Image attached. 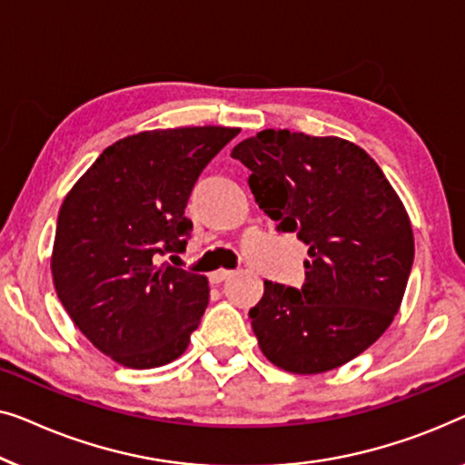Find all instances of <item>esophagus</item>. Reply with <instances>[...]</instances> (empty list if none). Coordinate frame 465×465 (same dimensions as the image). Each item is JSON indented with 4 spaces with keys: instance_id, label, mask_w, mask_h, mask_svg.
Instances as JSON below:
<instances>
[{
    "instance_id": "34e87169",
    "label": "esophagus",
    "mask_w": 465,
    "mask_h": 465,
    "mask_svg": "<svg viewBox=\"0 0 465 465\" xmlns=\"http://www.w3.org/2000/svg\"><path fill=\"white\" fill-rule=\"evenodd\" d=\"M232 273H233V272H230V270H217V272H213L208 278H211L213 284H221V282H223V280L230 278Z\"/></svg>"
}]
</instances>
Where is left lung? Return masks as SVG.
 <instances>
[{
	"label": "left lung",
	"mask_w": 465,
	"mask_h": 465,
	"mask_svg": "<svg viewBox=\"0 0 465 465\" xmlns=\"http://www.w3.org/2000/svg\"><path fill=\"white\" fill-rule=\"evenodd\" d=\"M259 208L310 246L301 289L267 282L248 312L263 356L295 375L337 369L401 310L415 240L407 208L356 143L261 130L232 149Z\"/></svg>",
	"instance_id": "8db88e82"
}]
</instances>
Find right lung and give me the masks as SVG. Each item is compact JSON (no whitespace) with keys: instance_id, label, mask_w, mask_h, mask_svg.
<instances>
[{"instance_id":"right-lung-1","label":"right lung","mask_w":465,"mask_h":465,"mask_svg":"<svg viewBox=\"0 0 465 465\" xmlns=\"http://www.w3.org/2000/svg\"><path fill=\"white\" fill-rule=\"evenodd\" d=\"M240 128L143 130L115 141L64 195L52 282L96 350L128 369H155L187 350L208 305L206 276L158 261L193 230L189 193Z\"/></svg>"}]
</instances>
